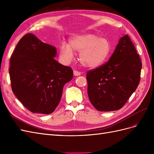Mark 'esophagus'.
Masks as SVG:
<instances>
[{
    "instance_id": "34e87169",
    "label": "esophagus",
    "mask_w": 154,
    "mask_h": 154,
    "mask_svg": "<svg viewBox=\"0 0 154 154\" xmlns=\"http://www.w3.org/2000/svg\"><path fill=\"white\" fill-rule=\"evenodd\" d=\"M73 74L75 76H80L81 75V72H79V71H73Z\"/></svg>"
}]
</instances>
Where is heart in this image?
I'll use <instances>...</instances> for the list:
<instances>
[{"instance_id":"obj_1","label":"heart","mask_w":154,"mask_h":154,"mask_svg":"<svg viewBox=\"0 0 154 154\" xmlns=\"http://www.w3.org/2000/svg\"><path fill=\"white\" fill-rule=\"evenodd\" d=\"M112 45L109 39L87 33L74 36L69 40V45L62 43L60 54L65 62L74 58V52L79 53V61L87 68H96L103 64L111 53Z\"/></svg>"}]
</instances>
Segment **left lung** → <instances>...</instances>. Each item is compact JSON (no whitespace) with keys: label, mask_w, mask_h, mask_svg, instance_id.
<instances>
[{"label":"left lung","mask_w":154,"mask_h":154,"mask_svg":"<svg viewBox=\"0 0 154 154\" xmlns=\"http://www.w3.org/2000/svg\"><path fill=\"white\" fill-rule=\"evenodd\" d=\"M142 63L129 36L125 35L110 60L87 72L88 98L99 111L122 109L140 82Z\"/></svg>","instance_id":"obj_1"}]
</instances>
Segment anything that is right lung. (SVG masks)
Masks as SVG:
<instances>
[{"label":"right lung","mask_w":154,"mask_h":154,"mask_svg":"<svg viewBox=\"0 0 154 154\" xmlns=\"http://www.w3.org/2000/svg\"><path fill=\"white\" fill-rule=\"evenodd\" d=\"M53 45L44 43L32 33L18 42L10 58V76L14 94L33 113L49 114L59 104L64 85L73 71L54 58Z\"/></svg>","instance_id":"1"}]
</instances>
